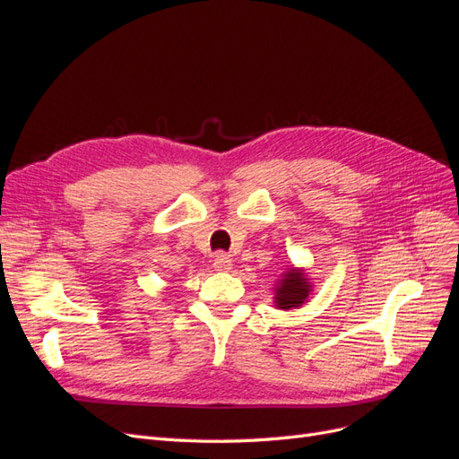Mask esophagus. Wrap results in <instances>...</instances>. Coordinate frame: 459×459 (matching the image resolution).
<instances>
[{
    "label": "esophagus",
    "instance_id": "esophagus-1",
    "mask_svg": "<svg viewBox=\"0 0 459 459\" xmlns=\"http://www.w3.org/2000/svg\"><path fill=\"white\" fill-rule=\"evenodd\" d=\"M212 266H214L216 272H230L231 266H233V262L226 253H220V255H216Z\"/></svg>",
    "mask_w": 459,
    "mask_h": 459
}]
</instances>
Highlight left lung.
<instances>
[{
	"label": "left lung",
	"mask_w": 459,
	"mask_h": 459,
	"mask_svg": "<svg viewBox=\"0 0 459 459\" xmlns=\"http://www.w3.org/2000/svg\"><path fill=\"white\" fill-rule=\"evenodd\" d=\"M310 285L307 283V277L302 275V270L290 268L283 280H280V287L275 289V304L277 308H297L307 300Z\"/></svg>",
	"instance_id": "left-lung-1"
}]
</instances>
